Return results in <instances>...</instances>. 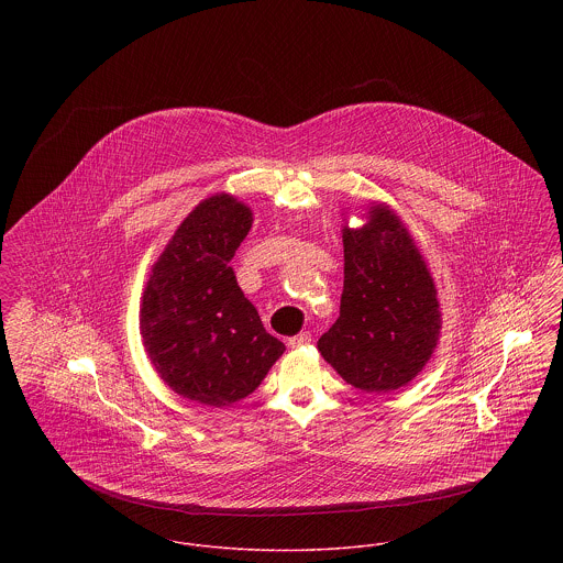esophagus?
Listing matches in <instances>:
<instances>
[{
  "mask_svg": "<svg viewBox=\"0 0 563 563\" xmlns=\"http://www.w3.org/2000/svg\"><path fill=\"white\" fill-rule=\"evenodd\" d=\"M310 342H312L310 331H301V333L288 338V346H290V349H301V346H306V344H310Z\"/></svg>",
  "mask_w": 563,
  "mask_h": 563,
  "instance_id": "esophagus-1",
  "label": "esophagus"
}]
</instances>
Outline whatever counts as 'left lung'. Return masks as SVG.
I'll use <instances>...</instances> for the list:
<instances>
[{
    "mask_svg": "<svg viewBox=\"0 0 563 563\" xmlns=\"http://www.w3.org/2000/svg\"><path fill=\"white\" fill-rule=\"evenodd\" d=\"M362 219L364 225L349 228L342 210L340 317L317 346L346 384L379 395L420 375L440 342L442 312L431 271L401 217L373 201Z\"/></svg>",
    "mask_w": 563,
    "mask_h": 563,
    "instance_id": "1",
    "label": "left lung"
}]
</instances>
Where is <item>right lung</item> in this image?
<instances>
[{"label": "right lung", "mask_w": 563, "mask_h": 563, "mask_svg": "<svg viewBox=\"0 0 563 563\" xmlns=\"http://www.w3.org/2000/svg\"><path fill=\"white\" fill-rule=\"evenodd\" d=\"M251 223V208L230 192L199 201L145 284L139 321L147 357L188 401L228 407L246 399L286 351L230 266Z\"/></svg>", "instance_id": "1"}]
</instances>
